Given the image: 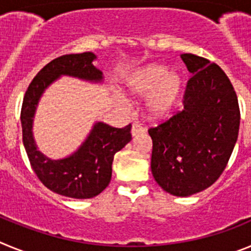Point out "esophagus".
Returning <instances> with one entry per match:
<instances>
[{"label": "esophagus", "instance_id": "1", "mask_svg": "<svg viewBox=\"0 0 251 251\" xmlns=\"http://www.w3.org/2000/svg\"><path fill=\"white\" fill-rule=\"evenodd\" d=\"M130 133H132V137H137L139 136V134H142V133H145V129H143L139 124H133Z\"/></svg>", "mask_w": 251, "mask_h": 251}]
</instances>
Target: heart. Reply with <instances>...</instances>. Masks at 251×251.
<instances>
[{
    "mask_svg": "<svg viewBox=\"0 0 251 251\" xmlns=\"http://www.w3.org/2000/svg\"><path fill=\"white\" fill-rule=\"evenodd\" d=\"M186 89V77L178 68L146 64L134 69L122 83V92L130 99L146 97L145 114L151 121H165L175 114Z\"/></svg>",
    "mask_w": 251,
    "mask_h": 251,
    "instance_id": "b5f03b06",
    "label": "heart"
}]
</instances>
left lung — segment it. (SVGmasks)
<instances>
[{"label":"left lung","mask_w":251,"mask_h":251,"mask_svg":"<svg viewBox=\"0 0 251 251\" xmlns=\"http://www.w3.org/2000/svg\"><path fill=\"white\" fill-rule=\"evenodd\" d=\"M181 59L192 74L183 110L148 133L156 182L168 194L186 197L210 187L223 174L238 139L240 110L220 66L194 54Z\"/></svg>","instance_id":"left-lung-1"}]
</instances>
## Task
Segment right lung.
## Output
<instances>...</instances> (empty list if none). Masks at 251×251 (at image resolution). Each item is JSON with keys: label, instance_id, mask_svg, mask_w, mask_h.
<instances>
[{"label": "right lung", "instance_id": "1", "mask_svg": "<svg viewBox=\"0 0 251 251\" xmlns=\"http://www.w3.org/2000/svg\"><path fill=\"white\" fill-rule=\"evenodd\" d=\"M95 59L97 55L93 52L56 57L37 73L22 101V142L31 167L49 190L72 199H92L109 185L114 154L132 139L130 124L114 128L97 122L75 152L65 158L51 159L37 148L32 133L34 118L44 92L60 76L103 83V73L93 65Z\"/></svg>", "mask_w": 251, "mask_h": 251}]
</instances>
